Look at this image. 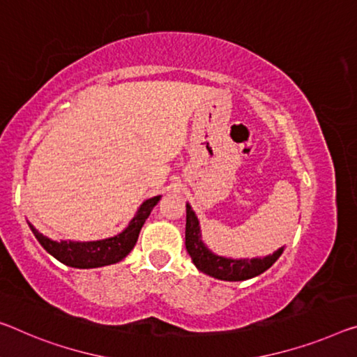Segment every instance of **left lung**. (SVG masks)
I'll use <instances>...</instances> for the list:
<instances>
[{
    "label": "left lung",
    "mask_w": 357,
    "mask_h": 357,
    "mask_svg": "<svg viewBox=\"0 0 357 357\" xmlns=\"http://www.w3.org/2000/svg\"><path fill=\"white\" fill-rule=\"evenodd\" d=\"M185 245L197 270L220 281H245L259 276L273 266L284 252V248H281L270 255L254 257V259H231V257L213 254L202 241L199 220L188 202H186Z\"/></svg>",
    "instance_id": "1"
}]
</instances>
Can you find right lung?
Returning <instances> with one entry per match:
<instances>
[{"label": "right lung", "instance_id": "right-lung-1", "mask_svg": "<svg viewBox=\"0 0 357 357\" xmlns=\"http://www.w3.org/2000/svg\"><path fill=\"white\" fill-rule=\"evenodd\" d=\"M161 196H153L150 199L142 202L139 209H137L132 220L129 222L121 233L112 236V238L98 239V241H71V239H51L26 220L31 233L35 234L47 254H51L54 259H57L63 265L71 268H100L113 263L121 261L129 255V252L134 249V245L139 239V233L142 227L158 202Z\"/></svg>", "mask_w": 357, "mask_h": 357}]
</instances>
